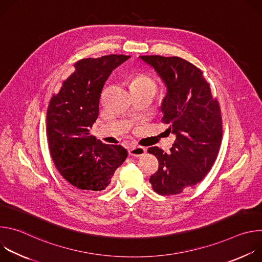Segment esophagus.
I'll return each mask as SVG.
<instances>
[{"mask_svg": "<svg viewBox=\"0 0 262 262\" xmlns=\"http://www.w3.org/2000/svg\"><path fill=\"white\" fill-rule=\"evenodd\" d=\"M128 154H129V156H132V157L139 158V157H142V156H144V155L146 154V149H145L144 147L134 145V146H132V147L129 148Z\"/></svg>", "mask_w": 262, "mask_h": 262, "instance_id": "34e87169", "label": "esophagus"}]
</instances>
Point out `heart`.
I'll use <instances>...</instances> for the list:
<instances>
[{"label": "heart", "mask_w": 262, "mask_h": 262, "mask_svg": "<svg viewBox=\"0 0 262 262\" xmlns=\"http://www.w3.org/2000/svg\"><path fill=\"white\" fill-rule=\"evenodd\" d=\"M130 88L151 90L156 92L158 89V84L152 78L147 76V74H140V76L135 78V80L132 82Z\"/></svg>", "instance_id": "obj_1"}]
</instances>
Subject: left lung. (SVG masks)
Wrapping results in <instances>:
<instances>
[{
  "label": "left lung",
  "mask_w": 262,
  "mask_h": 262,
  "mask_svg": "<svg viewBox=\"0 0 262 262\" xmlns=\"http://www.w3.org/2000/svg\"><path fill=\"white\" fill-rule=\"evenodd\" d=\"M140 58L155 68L167 87L162 121L176 135L170 155L157 146L148 148L159 160V170L149 181L160 195H177L200 182L211 169L223 136L221 108L194 64L179 57Z\"/></svg>",
  "instance_id": "8db88e82"
}]
</instances>
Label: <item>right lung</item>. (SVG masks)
I'll return each mask as SVG.
<instances>
[{
	"label": "right lung",
	"mask_w": 262,
	"mask_h": 262,
	"mask_svg": "<svg viewBox=\"0 0 262 262\" xmlns=\"http://www.w3.org/2000/svg\"><path fill=\"white\" fill-rule=\"evenodd\" d=\"M128 58L108 55L78 61L49 103L47 135L52 159L63 178L80 190H104L127 158L121 145L103 144L89 129L98 117L105 81Z\"/></svg>",
	"instance_id": "1"
}]
</instances>
